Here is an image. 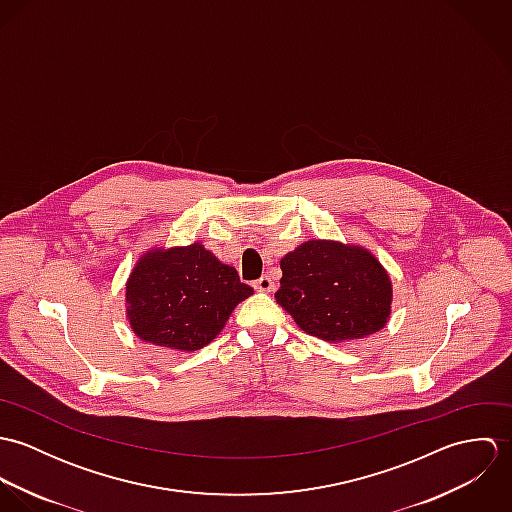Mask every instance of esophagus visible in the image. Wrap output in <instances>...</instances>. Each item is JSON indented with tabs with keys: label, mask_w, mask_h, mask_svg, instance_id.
<instances>
[{
	"label": "esophagus",
	"mask_w": 512,
	"mask_h": 512,
	"mask_svg": "<svg viewBox=\"0 0 512 512\" xmlns=\"http://www.w3.org/2000/svg\"><path fill=\"white\" fill-rule=\"evenodd\" d=\"M254 290H258V292H272L274 290V282H272V278L270 276H262V278H258L256 282H254Z\"/></svg>",
	"instance_id": "obj_1"
}]
</instances>
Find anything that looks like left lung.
I'll list each match as a JSON object with an SVG mask.
<instances>
[{
    "label": "left lung",
    "mask_w": 512,
    "mask_h": 512,
    "mask_svg": "<svg viewBox=\"0 0 512 512\" xmlns=\"http://www.w3.org/2000/svg\"><path fill=\"white\" fill-rule=\"evenodd\" d=\"M276 301L309 335L331 343L363 339L390 317L392 284L361 246L307 240L280 262Z\"/></svg>",
    "instance_id": "left-lung-1"
}]
</instances>
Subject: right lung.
<instances>
[{"mask_svg": "<svg viewBox=\"0 0 512 512\" xmlns=\"http://www.w3.org/2000/svg\"><path fill=\"white\" fill-rule=\"evenodd\" d=\"M254 290L203 244L149 250L126 284V311L134 333L151 345L199 351Z\"/></svg>", "mask_w": 512, "mask_h": 512, "instance_id": "1", "label": "right lung"}]
</instances>
